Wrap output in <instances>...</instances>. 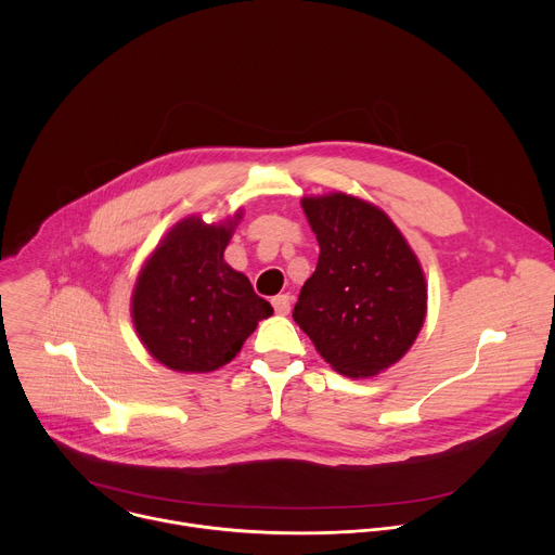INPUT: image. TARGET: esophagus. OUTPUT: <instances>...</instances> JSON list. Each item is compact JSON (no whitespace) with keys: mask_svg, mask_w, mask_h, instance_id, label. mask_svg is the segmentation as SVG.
Here are the masks:
<instances>
[{"mask_svg":"<svg viewBox=\"0 0 555 555\" xmlns=\"http://www.w3.org/2000/svg\"><path fill=\"white\" fill-rule=\"evenodd\" d=\"M272 307H274V311H276L279 315H287L289 309H292V298H289V294H279V296H274V298H272Z\"/></svg>","mask_w":555,"mask_h":555,"instance_id":"34e87169","label":"esophagus"}]
</instances>
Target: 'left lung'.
<instances>
[{
  "instance_id": "left-lung-1",
  "label": "left lung",
  "mask_w": 555,
  "mask_h": 555,
  "mask_svg": "<svg viewBox=\"0 0 555 555\" xmlns=\"http://www.w3.org/2000/svg\"><path fill=\"white\" fill-rule=\"evenodd\" d=\"M321 257L294 321L323 360L347 377H373L417 340L428 283L406 236L375 204L347 193L302 197Z\"/></svg>"
}]
</instances>
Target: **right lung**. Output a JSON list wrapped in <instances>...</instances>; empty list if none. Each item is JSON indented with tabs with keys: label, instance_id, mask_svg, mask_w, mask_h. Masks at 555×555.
<instances>
[{
	"label": "right lung",
	"instance_id": "add662e5",
	"mask_svg": "<svg viewBox=\"0 0 555 555\" xmlns=\"http://www.w3.org/2000/svg\"><path fill=\"white\" fill-rule=\"evenodd\" d=\"M240 208L219 223L180 219L146 257L133 292L131 321L144 349L171 371L210 373L242 351L272 315L246 274L223 261Z\"/></svg>",
	"mask_w": 555,
	"mask_h": 555
}]
</instances>
